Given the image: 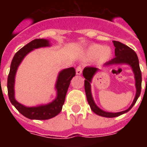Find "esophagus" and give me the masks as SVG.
Masks as SVG:
<instances>
[{
  "mask_svg": "<svg viewBox=\"0 0 147 147\" xmlns=\"http://www.w3.org/2000/svg\"><path fill=\"white\" fill-rule=\"evenodd\" d=\"M82 72V68L81 66H78L76 68V75H81Z\"/></svg>",
  "mask_w": 147,
  "mask_h": 147,
  "instance_id": "obj_1",
  "label": "esophagus"
}]
</instances>
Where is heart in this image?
Listing matches in <instances>:
<instances>
[{"mask_svg":"<svg viewBox=\"0 0 147 147\" xmlns=\"http://www.w3.org/2000/svg\"><path fill=\"white\" fill-rule=\"evenodd\" d=\"M112 55V50L109 47H103L100 44H92L86 50L88 59H96L100 63L107 62Z\"/></svg>","mask_w":147,"mask_h":147,"instance_id":"obj_1","label":"heart"}]
</instances>
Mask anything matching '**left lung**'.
I'll return each mask as SVG.
<instances>
[{
  "label": "left lung",
  "instance_id": "1",
  "mask_svg": "<svg viewBox=\"0 0 147 147\" xmlns=\"http://www.w3.org/2000/svg\"><path fill=\"white\" fill-rule=\"evenodd\" d=\"M114 46L115 47V57L107 62L105 64V66L107 65H128L131 67L133 72L134 74L135 78V87H136V94L135 98L133 100V103L128 109L121 112H112L105 111L97 106L94 102L93 97L92 94V89H91V83L92 82V78L94 75L97 73L99 69L94 67H85L83 70V76L85 78V91L86 97H87L88 102L89 104L91 109L94 113L99 115V116L105 117H118L123 114L128 112L139 98L140 92H141V83H142V75L141 71L140 69L139 59L137 57V53L130 47L126 45L118 42V41H113Z\"/></svg>",
  "mask_w": 147,
  "mask_h": 147
}]
</instances>
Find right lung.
I'll use <instances>...</instances> for the list:
<instances>
[{
  "instance_id": "1",
  "label": "right lung",
  "mask_w": 147,
  "mask_h": 147,
  "mask_svg": "<svg viewBox=\"0 0 147 147\" xmlns=\"http://www.w3.org/2000/svg\"><path fill=\"white\" fill-rule=\"evenodd\" d=\"M49 41L45 39H36L20 49L13 58L10 69L7 78L8 97L10 102L16 109L24 117L31 120H48L59 114L64 105L65 98L70 85L71 78L76 76V70L73 67L65 69L59 71L55 83L56 97L52 102L47 105H41L35 107H26L15 99L14 84L15 76L20 64L24 57L31 51L42 47H50Z\"/></svg>"
}]
</instances>
